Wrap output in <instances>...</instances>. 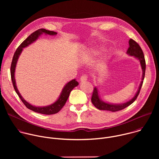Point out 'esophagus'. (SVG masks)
<instances>
[{
  "mask_svg": "<svg viewBox=\"0 0 159 159\" xmlns=\"http://www.w3.org/2000/svg\"><path fill=\"white\" fill-rule=\"evenodd\" d=\"M87 77L86 75H82L80 77V81L81 83L82 82H85L87 80Z\"/></svg>",
  "mask_w": 159,
  "mask_h": 159,
  "instance_id": "obj_1",
  "label": "esophagus"
}]
</instances>
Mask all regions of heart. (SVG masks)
<instances>
[{"instance_id": "1", "label": "heart", "mask_w": 159, "mask_h": 159, "mask_svg": "<svg viewBox=\"0 0 159 159\" xmlns=\"http://www.w3.org/2000/svg\"><path fill=\"white\" fill-rule=\"evenodd\" d=\"M104 48V47L103 46H99V47H98L97 48L94 49V50H92L91 51H90L89 52L87 53H86V55L87 57H90V55H96L98 54L100 51H101L102 49ZM112 57V54L111 53L110 51H106L101 56V60L100 61L101 63H105V62H107Z\"/></svg>"}]
</instances>
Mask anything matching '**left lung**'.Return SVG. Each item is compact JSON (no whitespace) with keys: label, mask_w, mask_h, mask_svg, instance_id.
Wrapping results in <instances>:
<instances>
[{"label":"left lung","mask_w":159,"mask_h":159,"mask_svg":"<svg viewBox=\"0 0 159 159\" xmlns=\"http://www.w3.org/2000/svg\"><path fill=\"white\" fill-rule=\"evenodd\" d=\"M128 43H129V47L127 50L126 54L130 57H134V58L139 60L142 70V80L139 85V89L137 90V93H136V94L133 96V98H132L130 100L128 101L127 102L122 104H113V103H109V102L102 101L100 97L98 89L97 88V87H95L93 96H92L91 101L93 105L99 110L109 111L112 112H115V111L122 110L125 107H128V106H129L130 104H131L136 100V99L137 98L140 93L142 85L143 84V79L145 77V73L146 65H145V57H144V55L142 48H140L139 44L137 42H135L132 39H130L128 41Z\"/></svg>","instance_id":"left-lung-1"}]
</instances>
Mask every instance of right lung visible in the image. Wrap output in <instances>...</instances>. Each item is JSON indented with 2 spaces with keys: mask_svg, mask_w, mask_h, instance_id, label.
<instances>
[{
  "mask_svg": "<svg viewBox=\"0 0 159 159\" xmlns=\"http://www.w3.org/2000/svg\"><path fill=\"white\" fill-rule=\"evenodd\" d=\"M43 34L46 35L56 36L57 34V33L42 28L36 31L35 32L32 33L31 35H30L23 42L20 44V45L17 48V49L16 50L14 55L12 63H11V79H12V82L13 84L15 91L20 98L22 102L25 104V105L28 109L36 112L41 113V114H43V115H50L55 114V113H57L60 111V109L63 107V106L66 103L68 98H69L72 90L79 85V82H77L75 79H73L70 82H67L62 89L61 92L60 96H58V99L53 103L48 106H36L29 103L23 98H22V96L20 94L19 90L17 87L16 79H15V72H16V65H17L19 57L20 55L22 50H23L25 48L28 47L30 44L35 42L39 38V37L43 35Z\"/></svg>",
  "mask_w": 159,
  "mask_h": 159,
  "instance_id": "add662e5",
  "label": "right lung"
}]
</instances>
